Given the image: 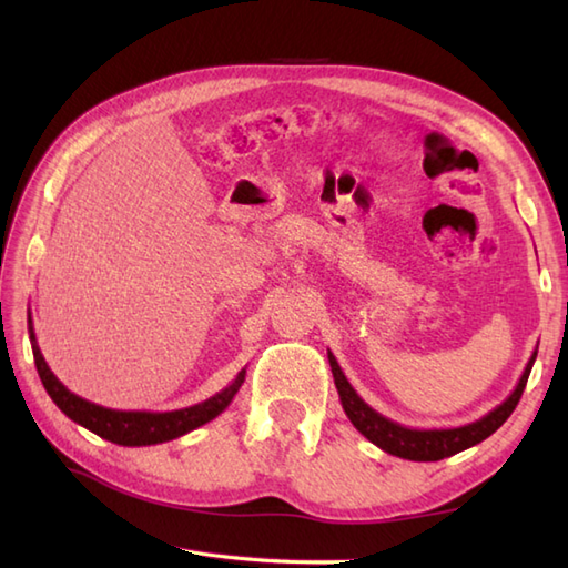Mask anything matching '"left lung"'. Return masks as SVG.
Here are the masks:
<instances>
[{
  "label": "left lung",
  "instance_id": "left-lung-1",
  "mask_svg": "<svg viewBox=\"0 0 568 568\" xmlns=\"http://www.w3.org/2000/svg\"><path fill=\"white\" fill-rule=\"evenodd\" d=\"M327 356H329L334 385H336V390H339V400H342L344 413L348 419H352V425L361 434H364L368 442H373L378 449L388 452L393 456L407 458V462H439V458L454 456L458 452L468 449V446H476L484 439H488L490 434L513 415V409L517 407V403H520V397H523L529 371H532V366H535L537 348H535V354L529 356L523 376L515 385V390L505 397V400L496 409H490L488 415H484L476 422H470V425L449 427V429H409L405 425H397V422H393L388 417H383L368 403L361 400V395L352 388V383L346 381L342 366L336 364L334 354L327 352Z\"/></svg>",
  "mask_w": 568,
  "mask_h": 568
}]
</instances>
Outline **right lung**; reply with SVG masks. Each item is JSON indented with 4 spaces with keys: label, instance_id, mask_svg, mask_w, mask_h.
<instances>
[{
    "label": "right lung",
    "instance_id": "right-lung-1",
    "mask_svg": "<svg viewBox=\"0 0 568 568\" xmlns=\"http://www.w3.org/2000/svg\"><path fill=\"white\" fill-rule=\"evenodd\" d=\"M29 339L33 348L36 371H39L43 388L48 395H51V400L60 407V413H65L72 422H78V425H82L84 429H90L98 434V437L114 442L119 446H151V444L171 442V439L183 437V434L192 429L207 425L210 419L224 413L229 403L234 400V395L239 393L241 383L246 378V368H241L234 383H229L222 393H216L210 397V400L197 403L192 407L173 409V413H146V409H131V413H126V409H110V407L84 400V397L70 393L65 385L55 378V373L45 364L39 342H36L31 312H29Z\"/></svg>",
    "mask_w": 568,
    "mask_h": 568
}]
</instances>
